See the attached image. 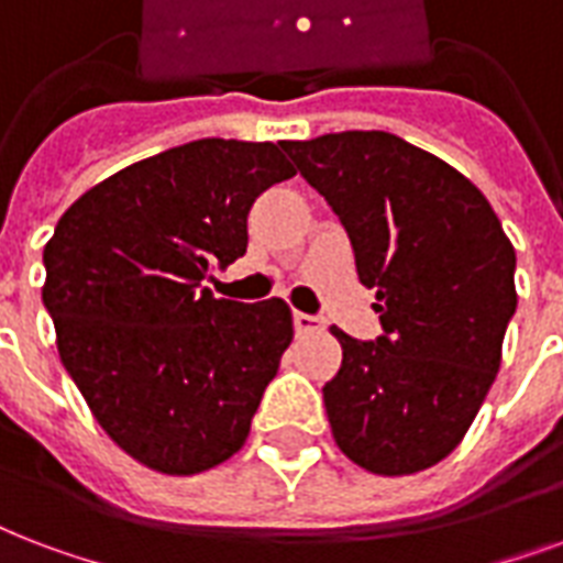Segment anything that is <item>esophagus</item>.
Listing matches in <instances>:
<instances>
[{"mask_svg":"<svg viewBox=\"0 0 563 563\" xmlns=\"http://www.w3.org/2000/svg\"><path fill=\"white\" fill-rule=\"evenodd\" d=\"M328 324H324V319L321 316H307V312H295V330L298 333H319V330H324Z\"/></svg>","mask_w":563,"mask_h":563,"instance_id":"obj_1","label":"esophagus"}]
</instances>
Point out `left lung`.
Wrapping results in <instances>:
<instances>
[{"label":"left lung","instance_id":"obj_1","mask_svg":"<svg viewBox=\"0 0 563 563\" xmlns=\"http://www.w3.org/2000/svg\"><path fill=\"white\" fill-rule=\"evenodd\" d=\"M345 227L380 336L333 328L342 366L324 384L330 431L375 475L428 470L482 410L517 312V253L487 197L443 158L389 132L280 141Z\"/></svg>","mask_w":563,"mask_h":563}]
</instances>
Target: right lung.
Masks as SVG:
<instances>
[{"mask_svg": "<svg viewBox=\"0 0 563 563\" xmlns=\"http://www.w3.org/2000/svg\"><path fill=\"white\" fill-rule=\"evenodd\" d=\"M289 177L268 141H188L85 191L43 247L64 368L150 470L195 475L247 440L295 336L291 310L214 298L203 280L244 256L253 200Z\"/></svg>", "mask_w": 563, "mask_h": 563, "instance_id": "obj_1", "label": "right lung"}]
</instances>
